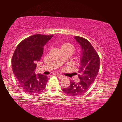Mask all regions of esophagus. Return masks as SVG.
Wrapping results in <instances>:
<instances>
[{"label":"esophagus","mask_w":122,"mask_h":122,"mask_svg":"<svg viewBox=\"0 0 122 122\" xmlns=\"http://www.w3.org/2000/svg\"><path fill=\"white\" fill-rule=\"evenodd\" d=\"M56 75H57V77H58L60 78V79H62V78H63L64 77V76L63 75H62L60 74H57Z\"/></svg>","instance_id":"34e87169"}]
</instances>
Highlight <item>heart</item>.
Masks as SVG:
<instances>
[{"label":"heart","instance_id":"b5f03b06","mask_svg":"<svg viewBox=\"0 0 122 122\" xmlns=\"http://www.w3.org/2000/svg\"><path fill=\"white\" fill-rule=\"evenodd\" d=\"M61 48L62 50H67L69 49L74 51V46L71 44L69 42H63L61 45Z\"/></svg>","mask_w":122,"mask_h":122}]
</instances>
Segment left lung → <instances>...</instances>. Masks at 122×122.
<instances>
[{
    "mask_svg": "<svg viewBox=\"0 0 122 122\" xmlns=\"http://www.w3.org/2000/svg\"><path fill=\"white\" fill-rule=\"evenodd\" d=\"M74 39L82 49L78 83L71 81V84L62 90L68 96L76 97L83 94L94 83L100 69V57L90 42L82 37L75 36Z\"/></svg>",
    "mask_w": 122,
    "mask_h": 122,
    "instance_id": "left-lung-1",
    "label": "left lung"
}]
</instances>
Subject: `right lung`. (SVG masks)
I'll list each match as a JSON object with an SVG mask.
<instances>
[{"label": "right lung", "mask_w": 122, "mask_h": 122, "mask_svg": "<svg viewBox=\"0 0 122 122\" xmlns=\"http://www.w3.org/2000/svg\"><path fill=\"white\" fill-rule=\"evenodd\" d=\"M53 36L36 34L24 39L16 47L12 59L13 72L23 92L36 95L44 90L48 78L35 73L44 47Z\"/></svg>", "instance_id": "add662e5"}]
</instances>
